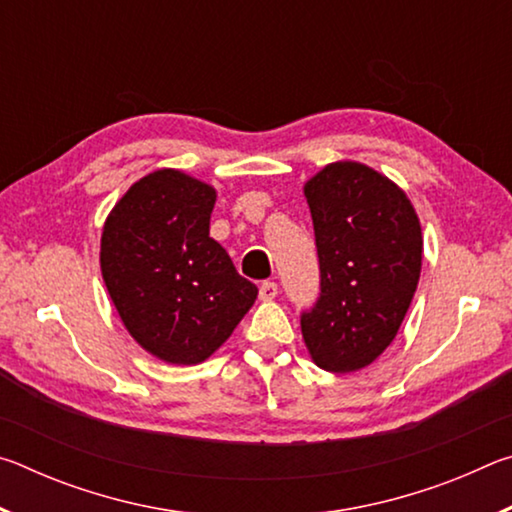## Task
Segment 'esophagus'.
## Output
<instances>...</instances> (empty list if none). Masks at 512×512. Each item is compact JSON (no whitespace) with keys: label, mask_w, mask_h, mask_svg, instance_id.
Segmentation results:
<instances>
[{"label":"esophagus","mask_w":512,"mask_h":512,"mask_svg":"<svg viewBox=\"0 0 512 512\" xmlns=\"http://www.w3.org/2000/svg\"><path fill=\"white\" fill-rule=\"evenodd\" d=\"M275 296H277V284L271 282V280L262 282V287H259V298H262V300H273Z\"/></svg>","instance_id":"obj_1"}]
</instances>
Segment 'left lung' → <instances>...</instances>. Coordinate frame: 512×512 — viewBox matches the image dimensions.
<instances>
[{"label": "left lung", "mask_w": 512, "mask_h": 512, "mask_svg": "<svg viewBox=\"0 0 512 512\" xmlns=\"http://www.w3.org/2000/svg\"><path fill=\"white\" fill-rule=\"evenodd\" d=\"M320 296L302 311V339L316 366H370L409 311L422 268V230L406 194L359 162H332L307 180Z\"/></svg>", "instance_id": "left-lung-1"}]
</instances>
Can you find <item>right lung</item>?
<instances>
[{
	"label": "right lung",
	"instance_id": "obj_1",
	"mask_svg": "<svg viewBox=\"0 0 512 512\" xmlns=\"http://www.w3.org/2000/svg\"><path fill=\"white\" fill-rule=\"evenodd\" d=\"M214 187L160 169L128 189L101 235V275L133 339L194 366L228 341L257 287L210 237Z\"/></svg>",
	"mask_w": 512,
	"mask_h": 512
}]
</instances>
